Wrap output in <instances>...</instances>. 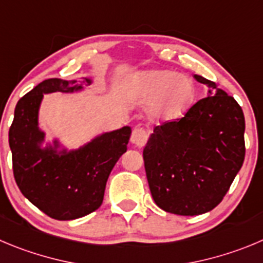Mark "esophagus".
I'll use <instances>...</instances> for the list:
<instances>
[{"instance_id": "esophagus-1", "label": "esophagus", "mask_w": 263, "mask_h": 263, "mask_svg": "<svg viewBox=\"0 0 263 263\" xmlns=\"http://www.w3.org/2000/svg\"><path fill=\"white\" fill-rule=\"evenodd\" d=\"M146 140H148V134H146L145 129L143 128H139V127H136V128L132 131V135H131V143L134 144V145L139 146V148H141V146L145 145Z\"/></svg>"}]
</instances>
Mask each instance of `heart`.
<instances>
[{
    "label": "heart",
    "mask_w": 263,
    "mask_h": 263,
    "mask_svg": "<svg viewBox=\"0 0 263 263\" xmlns=\"http://www.w3.org/2000/svg\"><path fill=\"white\" fill-rule=\"evenodd\" d=\"M132 93L140 101H148L146 115L157 123L180 119L197 97V85L188 75L156 68L140 72L132 83Z\"/></svg>",
    "instance_id": "obj_1"
}]
</instances>
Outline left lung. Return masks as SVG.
<instances>
[{"instance_id": "1", "label": "left lung", "mask_w": 263, "mask_h": 263, "mask_svg": "<svg viewBox=\"0 0 263 263\" xmlns=\"http://www.w3.org/2000/svg\"><path fill=\"white\" fill-rule=\"evenodd\" d=\"M181 119L154 128L144 148L152 196L162 210L200 215L223 200L245 157V119L240 105L214 82Z\"/></svg>"}]
</instances>
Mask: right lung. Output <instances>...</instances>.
Segmentation results:
<instances>
[{
	"mask_svg": "<svg viewBox=\"0 0 263 263\" xmlns=\"http://www.w3.org/2000/svg\"><path fill=\"white\" fill-rule=\"evenodd\" d=\"M92 84V78H83ZM84 90L79 80L48 79L21 98L9 129L14 178L36 208L58 220H72L97 210L112 167L127 152L131 127L104 132L84 145L68 149L58 139L46 141L39 126L44 95Z\"/></svg>",
	"mask_w": 263,
	"mask_h": 263,
	"instance_id": "right-lung-1",
	"label": "right lung"
}]
</instances>
